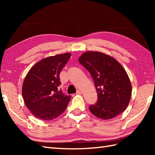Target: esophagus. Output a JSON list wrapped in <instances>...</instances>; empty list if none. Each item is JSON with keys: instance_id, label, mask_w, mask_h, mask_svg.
Wrapping results in <instances>:
<instances>
[{"instance_id": "1", "label": "esophagus", "mask_w": 155, "mask_h": 155, "mask_svg": "<svg viewBox=\"0 0 155 155\" xmlns=\"http://www.w3.org/2000/svg\"><path fill=\"white\" fill-rule=\"evenodd\" d=\"M81 93H82L81 91V90H79V89L77 91V94H81Z\"/></svg>"}]
</instances>
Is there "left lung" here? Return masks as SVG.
I'll return each instance as SVG.
<instances>
[{
	"instance_id": "8db88e82",
	"label": "left lung",
	"mask_w": 155,
	"mask_h": 155,
	"mask_svg": "<svg viewBox=\"0 0 155 155\" xmlns=\"http://www.w3.org/2000/svg\"><path fill=\"white\" fill-rule=\"evenodd\" d=\"M78 61L90 72L96 87L98 99L91 104V113L101 119L114 118L126 109L132 87L120 64L110 56L98 52H87Z\"/></svg>"
}]
</instances>
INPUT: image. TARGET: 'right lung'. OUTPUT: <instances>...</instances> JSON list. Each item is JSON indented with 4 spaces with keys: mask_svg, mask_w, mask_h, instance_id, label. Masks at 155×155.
<instances>
[{
    "mask_svg": "<svg viewBox=\"0 0 155 155\" xmlns=\"http://www.w3.org/2000/svg\"><path fill=\"white\" fill-rule=\"evenodd\" d=\"M71 56V53H65L42 59L26 76L22 88V97L35 117L51 120L67 108L71 97L58 88L61 84L60 72Z\"/></svg>",
    "mask_w": 155,
    "mask_h": 155,
    "instance_id": "add662e5",
    "label": "right lung"
}]
</instances>
